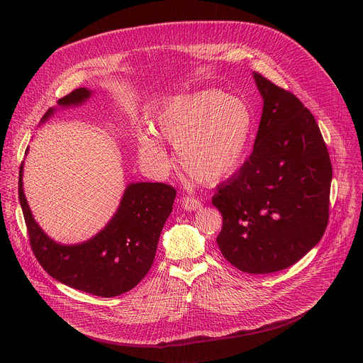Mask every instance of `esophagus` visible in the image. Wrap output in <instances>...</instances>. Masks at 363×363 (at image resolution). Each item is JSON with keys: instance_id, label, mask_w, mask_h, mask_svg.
<instances>
[{"instance_id": "1", "label": "esophagus", "mask_w": 363, "mask_h": 363, "mask_svg": "<svg viewBox=\"0 0 363 363\" xmlns=\"http://www.w3.org/2000/svg\"><path fill=\"white\" fill-rule=\"evenodd\" d=\"M181 203H182L184 208H185V210H188V211L199 210L201 206H202V202H201L198 198L188 196V195H185V196H182V198H181Z\"/></svg>"}]
</instances>
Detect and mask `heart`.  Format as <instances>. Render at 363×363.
Returning <instances> with one entry per match:
<instances>
[{
    "label": "heart",
    "instance_id": "obj_1",
    "mask_svg": "<svg viewBox=\"0 0 363 363\" xmlns=\"http://www.w3.org/2000/svg\"><path fill=\"white\" fill-rule=\"evenodd\" d=\"M155 130H136L140 157L165 169L169 155L161 135L177 147L182 171L203 185H216L244 165L254 136V115L248 103L220 89H205L169 97L155 116Z\"/></svg>",
    "mask_w": 363,
    "mask_h": 363
}]
</instances>
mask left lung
I'll return each instance as SVG.
<instances>
[{
	"label": "left lung",
	"mask_w": 363,
	"mask_h": 363,
	"mask_svg": "<svg viewBox=\"0 0 363 363\" xmlns=\"http://www.w3.org/2000/svg\"><path fill=\"white\" fill-rule=\"evenodd\" d=\"M263 113L252 153L218 185L217 237L227 262L250 274L284 270L323 237L329 221L332 164L320 129L290 91L252 73Z\"/></svg>",
	"instance_id": "1"
}]
</instances>
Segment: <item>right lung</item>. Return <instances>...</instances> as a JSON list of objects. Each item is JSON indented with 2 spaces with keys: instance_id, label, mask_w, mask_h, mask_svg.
<instances>
[{
  "instance_id": "1",
  "label": "right lung",
  "mask_w": 363,
  "mask_h": 363,
  "mask_svg": "<svg viewBox=\"0 0 363 363\" xmlns=\"http://www.w3.org/2000/svg\"><path fill=\"white\" fill-rule=\"evenodd\" d=\"M90 96V90L80 87L62 97L57 105L79 106ZM55 112L56 108H50L41 123ZM175 195L177 191L162 182H132L105 228L84 242L65 245L51 240L35 223L23 189V164L20 167L18 198L38 263L57 281L100 297L126 293L146 276Z\"/></svg>"
}]
</instances>
